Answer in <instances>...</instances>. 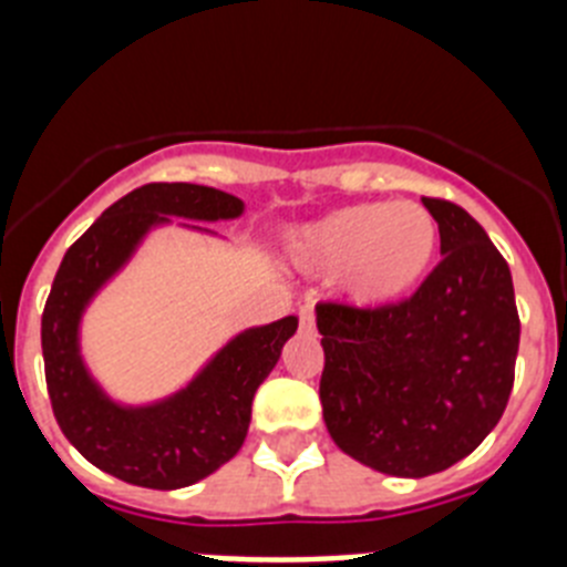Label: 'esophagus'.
<instances>
[{
  "instance_id": "obj_1",
  "label": "esophagus",
  "mask_w": 567,
  "mask_h": 567,
  "mask_svg": "<svg viewBox=\"0 0 567 567\" xmlns=\"http://www.w3.org/2000/svg\"><path fill=\"white\" fill-rule=\"evenodd\" d=\"M300 329L312 334L315 332V312L309 307L300 309Z\"/></svg>"
}]
</instances>
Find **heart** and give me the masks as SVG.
<instances>
[{
	"mask_svg": "<svg viewBox=\"0 0 567 567\" xmlns=\"http://www.w3.org/2000/svg\"><path fill=\"white\" fill-rule=\"evenodd\" d=\"M437 240V221L423 204L363 202L300 229L292 252L312 272H343L346 295L360 307H389L423 280Z\"/></svg>",
	"mask_w": 567,
	"mask_h": 567,
	"instance_id": "1",
	"label": "heart"
}]
</instances>
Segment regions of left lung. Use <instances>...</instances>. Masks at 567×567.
Segmentation results:
<instances>
[{
	"label": "left lung",
	"instance_id": "1",
	"mask_svg": "<svg viewBox=\"0 0 567 567\" xmlns=\"http://www.w3.org/2000/svg\"><path fill=\"white\" fill-rule=\"evenodd\" d=\"M440 260L412 298L378 309L318 303L320 405L340 452L392 477L468 457L514 385L519 315L511 269L463 207L423 198Z\"/></svg>",
	"mask_w": 567,
	"mask_h": 567
}]
</instances>
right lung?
<instances>
[{"label":"right lung","mask_w":567,"mask_h":567,"mask_svg":"<svg viewBox=\"0 0 567 567\" xmlns=\"http://www.w3.org/2000/svg\"><path fill=\"white\" fill-rule=\"evenodd\" d=\"M244 202L202 184H144L107 207L64 252L42 312L44 380L64 437L84 460L142 488L173 491L209 477L238 454L252 398L298 329V318L235 334L184 389L147 405H122L90 378L79 346L87 303L169 218L233 221ZM209 233L202 224H184Z\"/></svg>","instance_id":"add662e5"}]
</instances>
